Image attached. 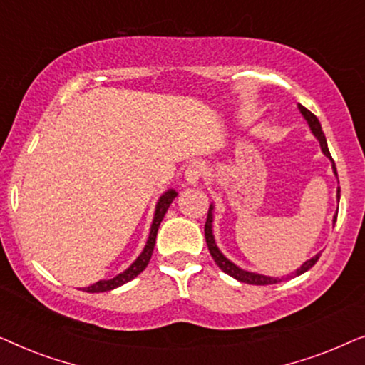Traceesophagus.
<instances>
[{
  "label": "esophagus",
  "mask_w": 365,
  "mask_h": 365,
  "mask_svg": "<svg viewBox=\"0 0 365 365\" xmlns=\"http://www.w3.org/2000/svg\"><path fill=\"white\" fill-rule=\"evenodd\" d=\"M204 174H206V166L201 163L189 164L186 169V179L189 184H197L204 178Z\"/></svg>",
  "instance_id": "1"
}]
</instances>
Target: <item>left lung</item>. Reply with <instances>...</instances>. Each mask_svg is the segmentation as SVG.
<instances>
[{"label":"left lung","instance_id":"left-lung-1","mask_svg":"<svg viewBox=\"0 0 365 365\" xmlns=\"http://www.w3.org/2000/svg\"><path fill=\"white\" fill-rule=\"evenodd\" d=\"M299 109H301L302 116L306 118V121L309 124V128H311V131L314 133V136L319 139V143H321V148H322V153L326 154V156L331 159L332 161V169H334V174L337 176V169H336V164H334V159L331 156V153H329V148H327V141H326V136H324V131L321 128V123H319V119L316 118V114H312L309 109H306L302 106V104H299ZM337 199H341V189H337ZM212 206L209 207L207 211V219H206V224H204V236H206V242H207V249L209 252H211V256L214 259V262L217 264V267L221 269L222 272L229 274V276L237 279L239 282H244V284H254V286H269V284H277L281 282V279L277 277H269V276H262V274H256V272H247V271H242V269H239L236 264H232L229 259H226L219 251L216 242H214V236H212ZM337 221V214L334 216V222ZM319 257H321V254H316L312 259H309L301 266V269H297L296 272H294V276H301L306 271H309L314 264L319 261Z\"/></svg>","mask_w":365,"mask_h":365}]
</instances>
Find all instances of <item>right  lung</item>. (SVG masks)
<instances>
[{
	"label": "right lung",
	"mask_w": 365,
	"mask_h": 365,
	"mask_svg": "<svg viewBox=\"0 0 365 365\" xmlns=\"http://www.w3.org/2000/svg\"><path fill=\"white\" fill-rule=\"evenodd\" d=\"M178 196V192L174 191V189H169L168 192H164L161 199H159L158 206H156V214H154V221H153V226H151V232H149V239L146 242V246H144V251L141 252V256H139L136 261L131 264V267H128L126 271L123 274H118L116 277L109 279V281H98L96 284H93V286L89 287H84L83 291L86 292H106V291H111V289H116L119 286H123V284H126L134 279L136 276H139L146 266L149 264V259L153 256V251H154V244H156V234H158V229H159V224H161L164 214H166L169 204L174 201V197Z\"/></svg>",
	"instance_id": "obj_1"
}]
</instances>
